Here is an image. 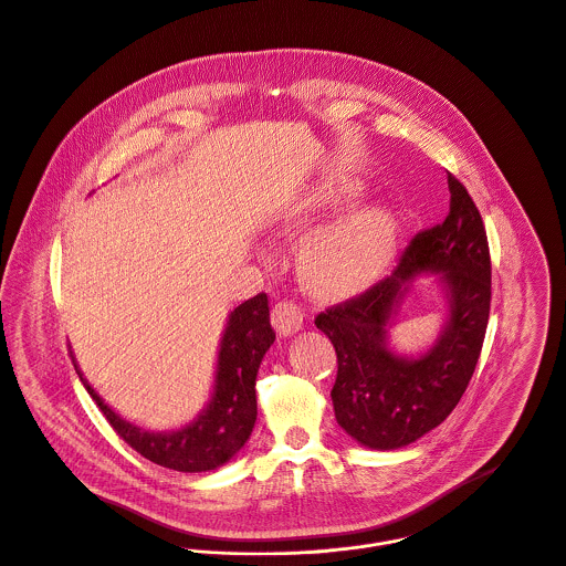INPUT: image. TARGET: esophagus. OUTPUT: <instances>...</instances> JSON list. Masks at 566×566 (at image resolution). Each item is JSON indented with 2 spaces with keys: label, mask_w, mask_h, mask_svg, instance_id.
I'll list each match as a JSON object with an SVG mask.
<instances>
[{
  "label": "esophagus",
  "mask_w": 566,
  "mask_h": 566,
  "mask_svg": "<svg viewBox=\"0 0 566 566\" xmlns=\"http://www.w3.org/2000/svg\"><path fill=\"white\" fill-rule=\"evenodd\" d=\"M271 324L282 337H291L304 326V313L293 302H277L271 311Z\"/></svg>",
  "instance_id": "obj_1"
}]
</instances>
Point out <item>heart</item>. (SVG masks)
<instances>
[{
  "label": "heart",
  "instance_id": "heart-1",
  "mask_svg": "<svg viewBox=\"0 0 566 566\" xmlns=\"http://www.w3.org/2000/svg\"><path fill=\"white\" fill-rule=\"evenodd\" d=\"M358 197V186L324 184L293 208L286 223L293 231H304ZM398 231V219L389 208L369 206L340 217L302 244L297 253L302 282L322 297H345L367 289L385 271Z\"/></svg>",
  "mask_w": 566,
  "mask_h": 566
}]
</instances>
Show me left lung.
I'll list each match as a JSON object with an SVG mask.
<instances>
[{"label":"left lung","instance_id":"left-lung-1","mask_svg":"<svg viewBox=\"0 0 566 566\" xmlns=\"http://www.w3.org/2000/svg\"><path fill=\"white\" fill-rule=\"evenodd\" d=\"M449 190L444 223L416 233L389 277L315 319L337 352L335 418L347 436L374 451L402 449L442 424L481 354L492 295L488 235L474 201L451 172ZM422 272L441 273L450 315L431 350L416 359L400 357L388 347L386 328Z\"/></svg>","mask_w":566,"mask_h":566}]
</instances>
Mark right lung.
Segmentation results:
<instances>
[{
	"label": "right lung",
	"mask_w": 566,
	"mask_h": 566,
	"mask_svg": "<svg viewBox=\"0 0 566 566\" xmlns=\"http://www.w3.org/2000/svg\"><path fill=\"white\" fill-rule=\"evenodd\" d=\"M275 340L269 322V300L260 293L242 302L227 319L219 349L214 394L208 407L184 429L153 433L119 418L94 391L74 363L87 394L96 400L115 433L142 457L179 472H206L227 463L240 451L255 424V376Z\"/></svg>",
	"instance_id": "1"
}]
</instances>
